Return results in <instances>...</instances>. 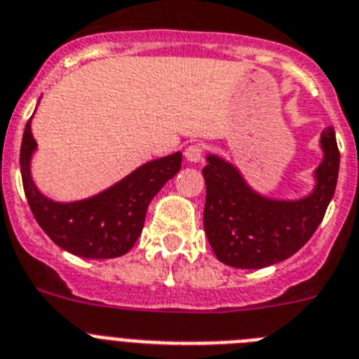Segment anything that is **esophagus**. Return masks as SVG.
<instances>
[{
  "instance_id": "esophagus-1",
  "label": "esophagus",
  "mask_w": 359,
  "mask_h": 359,
  "mask_svg": "<svg viewBox=\"0 0 359 359\" xmlns=\"http://www.w3.org/2000/svg\"><path fill=\"white\" fill-rule=\"evenodd\" d=\"M184 156L188 158L189 162H201L203 161L204 156V146L203 144H189L188 147H186L184 151Z\"/></svg>"
}]
</instances>
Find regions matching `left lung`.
Masks as SVG:
<instances>
[{"label": "left lung", "mask_w": 359, "mask_h": 359, "mask_svg": "<svg viewBox=\"0 0 359 359\" xmlns=\"http://www.w3.org/2000/svg\"><path fill=\"white\" fill-rule=\"evenodd\" d=\"M325 158L316 171L314 194L287 203L254 194L228 162L208 156L204 231L221 263L233 268H264L292 257L323 221L336 191L339 149L336 133H321Z\"/></svg>", "instance_id": "8db88e82"}]
</instances>
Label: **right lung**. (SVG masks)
<instances>
[{
  "label": "right lung",
  "instance_id": "add662e5",
  "mask_svg": "<svg viewBox=\"0 0 359 359\" xmlns=\"http://www.w3.org/2000/svg\"><path fill=\"white\" fill-rule=\"evenodd\" d=\"M36 140L31 120L20 149L21 180L36 222L54 245L87 259H113L128 254L144 228L147 206L158 189L180 170L182 155L175 153L140 165L113 188L80 203H53L32 184L29 162Z\"/></svg>",
  "mask_w": 359,
  "mask_h": 359
}]
</instances>
